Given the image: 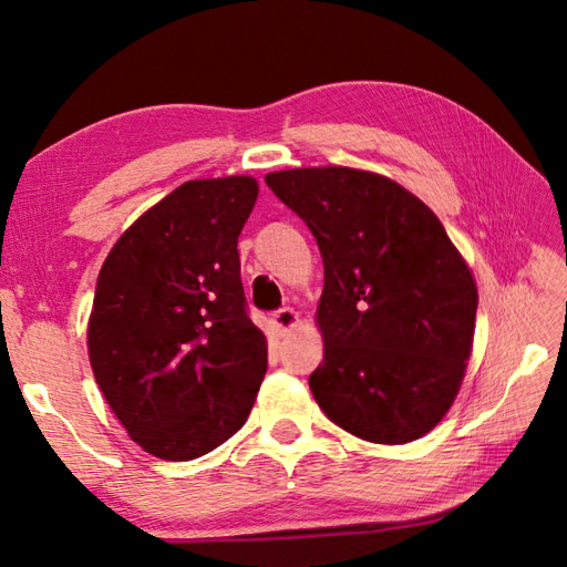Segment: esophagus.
<instances>
[{
    "label": "esophagus",
    "instance_id": "esophagus-1",
    "mask_svg": "<svg viewBox=\"0 0 567 567\" xmlns=\"http://www.w3.org/2000/svg\"><path fill=\"white\" fill-rule=\"evenodd\" d=\"M272 323H275V329L285 336L287 331H292V329L299 327V315H297L295 309L287 307V309L275 311V315H272Z\"/></svg>",
    "mask_w": 567,
    "mask_h": 567
}]
</instances>
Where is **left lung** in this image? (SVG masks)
Listing matches in <instances>:
<instances>
[{
  "label": "left lung",
  "instance_id": "obj_1",
  "mask_svg": "<svg viewBox=\"0 0 567 567\" xmlns=\"http://www.w3.org/2000/svg\"><path fill=\"white\" fill-rule=\"evenodd\" d=\"M323 258L309 388L336 426L416 441L449 412L473 353L477 285L439 216L394 179L323 165L265 175Z\"/></svg>",
  "mask_w": 567,
  "mask_h": 567
}]
</instances>
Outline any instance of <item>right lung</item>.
<instances>
[{"label": "right lung", "instance_id": "1", "mask_svg": "<svg viewBox=\"0 0 567 567\" xmlns=\"http://www.w3.org/2000/svg\"><path fill=\"white\" fill-rule=\"evenodd\" d=\"M258 179H189L143 212L106 256L87 353L94 380L143 451L195 461L246 424L268 341L246 311L238 234Z\"/></svg>", "mask_w": 567, "mask_h": 567}]
</instances>
